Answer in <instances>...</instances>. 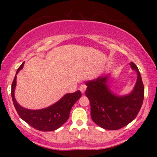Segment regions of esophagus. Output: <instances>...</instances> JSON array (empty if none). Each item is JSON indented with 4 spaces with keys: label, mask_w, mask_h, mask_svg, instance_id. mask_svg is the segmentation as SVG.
Wrapping results in <instances>:
<instances>
[{
    "label": "esophagus",
    "mask_w": 157,
    "mask_h": 157,
    "mask_svg": "<svg viewBox=\"0 0 157 157\" xmlns=\"http://www.w3.org/2000/svg\"><path fill=\"white\" fill-rule=\"evenodd\" d=\"M86 87H87V86H86V85H81V86H80V91L81 92H82V94H83L85 91H86Z\"/></svg>",
    "instance_id": "1"
}]
</instances>
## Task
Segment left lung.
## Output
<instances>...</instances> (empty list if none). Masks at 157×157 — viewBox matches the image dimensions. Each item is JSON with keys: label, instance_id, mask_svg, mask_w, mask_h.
I'll return each mask as SVG.
<instances>
[{"label": "left lung", "instance_id": "1", "mask_svg": "<svg viewBox=\"0 0 157 157\" xmlns=\"http://www.w3.org/2000/svg\"><path fill=\"white\" fill-rule=\"evenodd\" d=\"M131 68L137 73L135 86L129 94L117 96L111 91L108 85L109 76L100 77L86 82V97L91 104V117L97 125L108 130H117L125 127L136 118L144 99L141 75L134 63Z\"/></svg>", "mask_w": 157, "mask_h": 157}]
</instances>
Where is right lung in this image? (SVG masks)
Returning <instances> with one entry per match:
<instances>
[{
	"label": "right lung",
	"instance_id": "right-lung-1",
	"mask_svg": "<svg viewBox=\"0 0 157 157\" xmlns=\"http://www.w3.org/2000/svg\"><path fill=\"white\" fill-rule=\"evenodd\" d=\"M23 63L16 72L12 84V101L20 117L34 128L41 131H52L59 128L68 120L69 113L74 104L81 97V92L77 91L71 94H66L59 101L46 109L30 110L20 105L15 98L17 75L23 67Z\"/></svg>",
	"mask_w": 157,
	"mask_h": 157
}]
</instances>
